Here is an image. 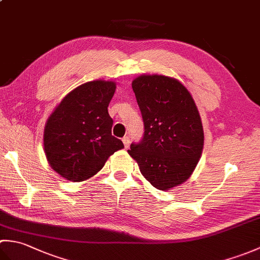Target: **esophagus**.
<instances>
[{
  "label": "esophagus",
  "instance_id": "obj_1",
  "mask_svg": "<svg viewBox=\"0 0 260 260\" xmlns=\"http://www.w3.org/2000/svg\"><path fill=\"white\" fill-rule=\"evenodd\" d=\"M123 143H124V146L125 148H128L129 144H131V139L128 136H124L123 137Z\"/></svg>",
  "mask_w": 260,
  "mask_h": 260
}]
</instances>
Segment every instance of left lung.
Returning a JSON list of instances; mask_svg holds the SVG:
<instances>
[{
	"instance_id": "8db88e82",
	"label": "left lung",
	"mask_w": 260,
	"mask_h": 260,
	"mask_svg": "<svg viewBox=\"0 0 260 260\" xmlns=\"http://www.w3.org/2000/svg\"><path fill=\"white\" fill-rule=\"evenodd\" d=\"M144 121V135L128 154L143 176L158 190L182 184L203 150L201 117L189 90L162 75H142L132 82Z\"/></svg>"
}]
</instances>
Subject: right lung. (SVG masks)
<instances>
[{
    "label": "right lung",
    "mask_w": 260,
    "mask_h": 260,
    "mask_svg": "<svg viewBox=\"0 0 260 260\" xmlns=\"http://www.w3.org/2000/svg\"><path fill=\"white\" fill-rule=\"evenodd\" d=\"M114 81L93 80L66 96L48 118L43 146L50 167L68 181L81 182L103 169L108 157L124 147L112 135L108 105Z\"/></svg>",
    "instance_id": "obj_1"
}]
</instances>
